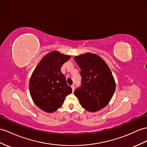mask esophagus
<instances>
[{
    "mask_svg": "<svg viewBox=\"0 0 147 147\" xmlns=\"http://www.w3.org/2000/svg\"><path fill=\"white\" fill-rule=\"evenodd\" d=\"M71 89H72V91L74 92V90H75V86H74V85H72L71 86Z\"/></svg>",
    "mask_w": 147,
    "mask_h": 147,
    "instance_id": "34e87169",
    "label": "esophagus"
}]
</instances>
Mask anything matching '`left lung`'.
Returning <instances> with one entry per match:
<instances>
[{"label": "left lung", "mask_w": 147, "mask_h": 147, "mask_svg": "<svg viewBox=\"0 0 147 147\" xmlns=\"http://www.w3.org/2000/svg\"><path fill=\"white\" fill-rule=\"evenodd\" d=\"M82 77L80 87L74 94L83 108L94 112L108 104L115 90V82L110 69L99 56L87 53L75 57Z\"/></svg>", "instance_id": "1"}]
</instances>
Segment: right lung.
<instances>
[{
  "instance_id": "right-lung-1",
  "label": "right lung",
  "mask_w": 147,
  "mask_h": 147,
  "mask_svg": "<svg viewBox=\"0 0 147 147\" xmlns=\"http://www.w3.org/2000/svg\"><path fill=\"white\" fill-rule=\"evenodd\" d=\"M70 56L53 51L47 53L35 67L29 82L33 101L38 108L52 113L63 104L66 96L72 92L61 71L63 64Z\"/></svg>"
}]
</instances>
